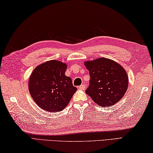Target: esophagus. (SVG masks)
Listing matches in <instances>:
<instances>
[{
  "label": "esophagus",
  "instance_id": "esophagus-1",
  "mask_svg": "<svg viewBox=\"0 0 153 153\" xmlns=\"http://www.w3.org/2000/svg\"><path fill=\"white\" fill-rule=\"evenodd\" d=\"M85 87H85V85H81V86H79V88L80 89H81V90H85Z\"/></svg>",
  "mask_w": 153,
  "mask_h": 153
}]
</instances>
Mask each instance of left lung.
<instances>
[{"label": "left lung", "instance_id": "obj_1", "mask_svg": "<svg viewBox=\"0 0 153 153\" xmlns=\"http://www.w3.org/2000/svg\"><path fill=\"white\" fill-rule=\"evenodd\" d=\"M90 85L85 93L101 107H109L124 97L128 87L126 71L117 62L106 58L85 61Z\"/></svg>", "mask_w": 153, "mask_h": 153}]
</instances>
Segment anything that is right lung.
I'll return each instance as SVG.
<instances>
[{
  "label": "right lung",
  "instance_id": "1",
  "mask_svg": "<svg viewBox=\"0 0 153 153\" xmlns=\"http://www.w3.org/2000/svg\"><path fill=\"white\" fill-rule=\"evenodd\" d=\"M67 64L56 60L45 62L35 68L29 79V91L40 108L49 112L62 111L76 92Z\"/></svg>",
  "mask_w": 153,
  "mask_h": 153
}]
</instances>
